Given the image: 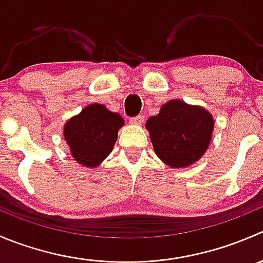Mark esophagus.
Segmentation results:
<instances>
[{
	"label": "esophagus",
	"mask_w": 263,
	"mask_h": 263,
	"mask_svg": "<svg viewBox=\"0 0 263 263\" xmlns=\"http://www.w3.org/2000/svg\"><path fill=\"white\" fill-rule=\"evenodd\" d=\"M129 122H131L132 124H141L142 122H144V117L142 116L132 117V118H129Z\"/></svg>",
	"instance_id": "1"
}]
</instances>
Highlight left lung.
<instances>
[{
    "label": "left lung",
    "mask_w": 263,
    "mask_h": 263,
    "mask_svg": "<svg viewBox=\"0 0 263 263\" xmlns=\"http://www.w3.org/2000/svg\"><path fill=\"white\" fill-rule=\"evenodd\" d=\"M155 154L167 165L180 168L199 159L210 145L212 116L205 109L171 100L146 122Z\"/></svg>",
    "instance_id": "1"
}]
</instances>
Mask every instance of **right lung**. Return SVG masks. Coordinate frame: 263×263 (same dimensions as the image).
Returning <instances> with one entry per match:
<instances>
[{
    "label": "right lung",
    "mask_w": 263,
    "mask_h": 263,
    "mask_svg": "<svg viewBox=\"0 0 263 263\" xmlns=\"http://www.w3.org/2000/svg\"><path fill=\"white\" fill-rule=\"evenodd\" d=\"M123 124L119 114L100 104H92L67 122L64 137L80 164L96 167L110 154Z\"/></svg>",
    "instance_id": "add662e5"
}]
</instances>
